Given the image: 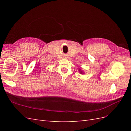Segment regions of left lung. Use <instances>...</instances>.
<instances>
[{"label": "left lung", "mask_w": 131, "mask_h": 131, "mask_svg": "<svg viewBox=\"0 0 131 131\" xmlns=\"http://www.w3.org/2000/svg\"><path fill=\"white\" fill-rule=\"evenodd\" d=\"M79 72H80V74H84V72H83V71L80 69V68H79Z\"/></svg>", "instance_id": "obj_1"}]
</instances>
